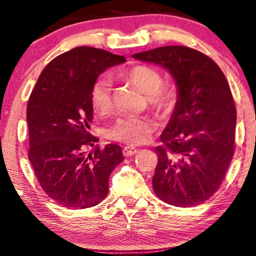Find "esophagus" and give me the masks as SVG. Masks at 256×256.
Wrapping results in <instances>:
<instances>
[{"instance_id":"esophagus-1","label":"esophagus","mask_w":256,"mask_h":256,"mask_svg":"<svg viewBox=\"0 0 256 256\" xmlns=\"http://www.w3.org/2000/svg\"><path fill=\"white\" fill-rule=\"evenodd\" d=\"M138 152L137 148H130V146H125L124 148H122V154L125 156H134L136 153Z\"/></svg>"}]
</instances>
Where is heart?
<instances>
[{"label":"heart","instance_id":"obj_1","mask_svg":"<svg viewBox=\"0 0 256 256\" xmlns=\"http://www.w3.org/2000/svg\"><path fill=\"white\" fill-rule=\"evenodd\" d=\"M128 80L146 94L150 106L158 114H168L178 102V88L173 83H162V74L156 68L139 66L126 74ZM91 104L97 114H105L111 110V82L100 77L91 88ZM156 128L148 117H122L108 128V137L128 145H140L148 142Z\"/></svg>","mask_w":256,"mask_h":256}]
</instances>
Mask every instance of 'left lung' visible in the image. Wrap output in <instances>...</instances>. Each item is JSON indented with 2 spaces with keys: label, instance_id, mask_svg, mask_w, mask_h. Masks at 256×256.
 Returning <instances> with one entry per match:
<instances>
[{
  "label": "left lung",
  "instance_id": "8db88e82",
  "mask_svg": "<svg viewBox=\"0 0 256 256\" xmlns=\"http://www.w3.org/2000/svg\"><path fill=\"white\" fill-rule=\"evenodd\" d=\"M162 66L178 88V102L156 148L152 179L160 200L176 207L196 206L219 188L234 154L236 110L218 64L200 51L160 46L132 54Z\"/></svg>",
  "mask_w": 256,
  "mask_h": 256
}]
</instances>
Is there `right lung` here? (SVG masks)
Listing matches in <instances>:
<instances>
[{
    "label": "right lung",
    "instance_id": "obj_1",
    "mask_svg": "<svg viewBox=\"0 0 256 256\" xmlns=\"http://www.w3.org/2000/svg\"><path fill=\"white\" fill-rule=\"evenodd\" d=\"M124 62L106 50L74 48L44 68L30 94L29 162L46 196L66 208H88L104 200L111 172L124 160L120 146L100 148L90 134L92 84L108 68Z\"/></svg>",
    "mask_w": 256,
    "mask_h": 256
}]
</instances>
